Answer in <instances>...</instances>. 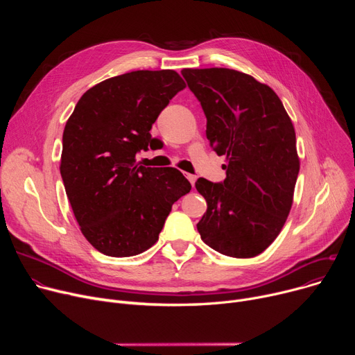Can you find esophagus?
Here are the masks:
<instances>
[{"label":"esophagus","instance_id":"1","mask_svg":"<svg viewBox=\"0 0 355 355\" xmlns=\"http://www.w3.org/2000/svg\"><path fill=\"white\" fill-rule=\"evenodd\" d=\"M185 177H187V180L190 181V184H191L193 187H194V184H196V180H197V177H196V175H193V174H185Z\"/></svg>","mask_w":355,"mask_h":355}]
</instances>
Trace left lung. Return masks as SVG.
Listing matches in <instances>:
<instances>
[{"label": "left lung", "mask_w": 355, "mask_h": 355, "mask_svg": "<svg viewBox=\"0 0 355 355\" xmlns=\"http://www.w3.org/2000/svg\"><path fill=\"white\" fill-rule=\"evenodd\" d=\"M204 115L206 135L226 157V180L198 178L207 211L197 225L216 252L246 259L266 250L281 233L300 173L292 121L276 93L233 69H182Z\"/></svg>", "instance_id": "left-lung-1"}]
</instances>
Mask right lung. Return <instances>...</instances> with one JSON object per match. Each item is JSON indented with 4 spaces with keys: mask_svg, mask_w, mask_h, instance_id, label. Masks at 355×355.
<instances>
[{
    "mask_svg": "<svg viewBox=\"0 0 355 355\" xmlns=\"http://www.w3.org/2000/svg\"><path fill=\"white\" fill-rule=\"evenodd\" d=\"M184 87L174 70L125 73L85 92L66 122V194L83 236L106 256L151 248L173 204L191 190L177 168L137 164V154L155 141L153 123Z\"/></svg>",
    "mask_w": 355,
    "mask_h": 355,
    "instance_id": "obj_1",
    "label": "right lung"
}]
</instances>
